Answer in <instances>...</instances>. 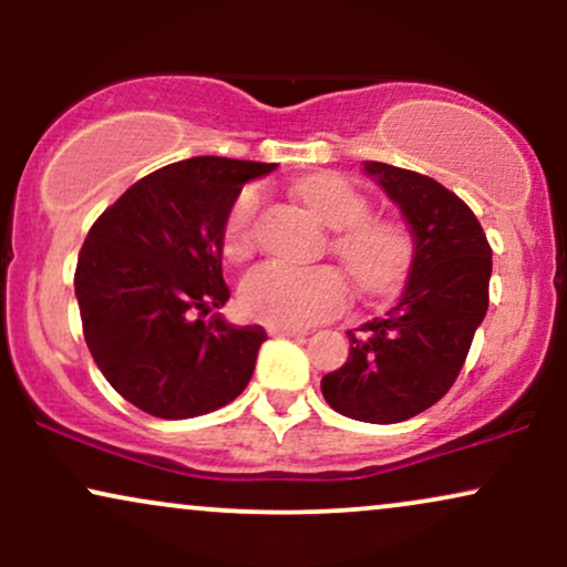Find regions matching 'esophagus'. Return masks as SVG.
Instances as JSON below:
<instances>
[{
	"instance_id": "obj_1",
	"label": "esophagus",
	"mask_w": 567,
	"mask_h": 567,
	"mask_svg": "<svg viewBox=\"0 0 567 567\" xmlns=\"http://www.w3.org/2000/svg\"><path fill=\"white\" fill-rule=\"evenodd\" d=\"M271 336H279V338H303L306 336V330H301V328H271L269 330Z\"/></svg>"
}]
</instances>
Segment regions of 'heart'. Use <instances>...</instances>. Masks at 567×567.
Instances as JSON below:
<instances>
[{"label":"heart","instance_id":"1","mask_svg":"<svg viewBox=\"0 0 567 567\" xmlns=\"http://www.w3.org/2000/svg\"><path fill=\"white\" fill-rule=\"evenodd\" d=\"M301 197L330 229L333 252L365 296H386L405 282L415 243L405 224L370 216V199L349 178L322 173L303 181ZM261 186H245L231 202L220 234V250L231 264L250 261L258 247ZM351 298L349 279L336 266H258L239 288L245 315L279 328H309L341 315Z\"/></svg>","mask_w":567,"mask_h":567}]
</instances>
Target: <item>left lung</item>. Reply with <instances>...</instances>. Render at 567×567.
Returning a JSON list of instances; mask_svg holds the SVG:
<instances>
[{"mask_svg":"<svg viewBox=\"0 0 567 567\" xmlns=\"http://www.w3.org/2000/svg\"><path fill=\"white\" fill-rule=\"evenodd\" d=\"M413 229L408 288L386 317L349 330V360L322 379L336 413L400 424L447 394L485 320L493 250L477 216L429 175L368 162Z\"/></svg>","mask_w":567,"mask_h":567,"instance_id":"1","label":"left lung"}]
</instances>
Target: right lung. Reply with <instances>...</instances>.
I'll use <instances>...</instances> for the list:
<instances>
[{"label": "right lung", "mask_w": 567, "mask_h": 567, "mask_svg": "<svg viewBox=\"0 0 567 567\" xmlns=\"http://www.w3.org/2000/svg\"><path fill=\"white\" fill-rule=\"evenodd\" d=\"M277 165L192 157L159 167L97 216L74 271L82 333L106 381L157 419L243 394L266 330L202 317L229 301L220 234L243 184Z\"/></svg>", "instance_id": "obj_1"}]
</instances>
